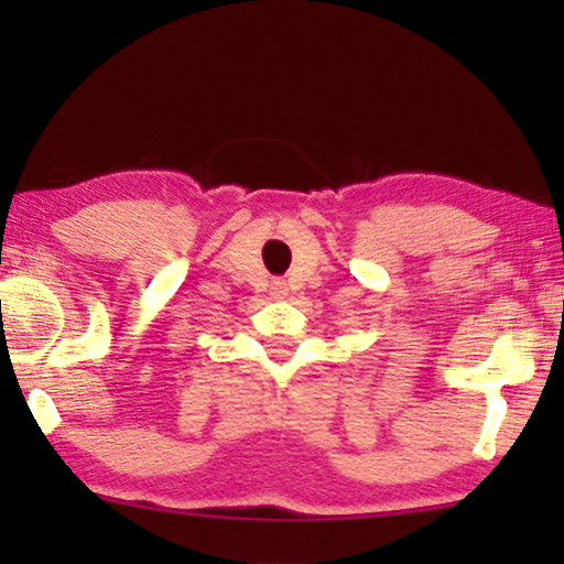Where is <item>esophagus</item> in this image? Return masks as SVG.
<instances>
[{
	"label": "esophagus",
	"instance_id": "esophagus-1",
	"mask_svg": "<svg viewBox=\"0 0 564 564\" xmlns=\"http://www.w3.org/2000/svg\"><path fill=\"white\" fill-rule=\"evenodd\" d=\"M273 295H285V283L283 281H273Z\"/></svg>",
	"mask_w": 564,
	"mask_h": 564
}]
</instances>
